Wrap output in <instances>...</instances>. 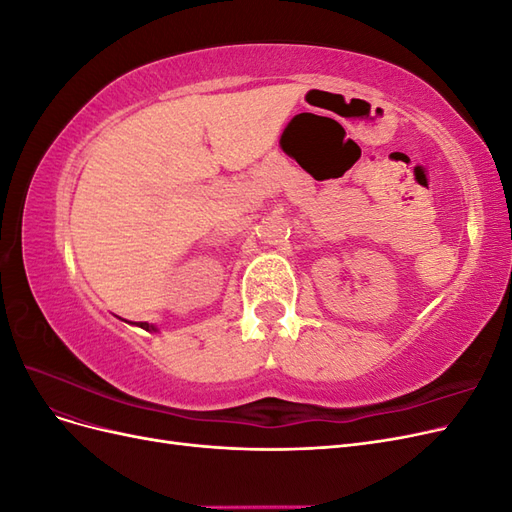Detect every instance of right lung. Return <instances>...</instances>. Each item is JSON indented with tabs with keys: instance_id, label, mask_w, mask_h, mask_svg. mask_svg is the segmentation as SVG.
Here are the masks:
<instances>
[{
	"instance_id": "1",
	"label": "right lung",
	"mask_w": 512,
	"mask_h": 512,
	"mask_svg": "<svg viewBox=\"0 0 512 512\" xmlns=\"http://www.w3.org/2000/svg\"><path fill=\"white\" fill-rule=\"evenodd\" d=\"M138 327L145 329V331H158V329L153 327V324H149V322H138Z\"/></svg>"
}]
</instances>
